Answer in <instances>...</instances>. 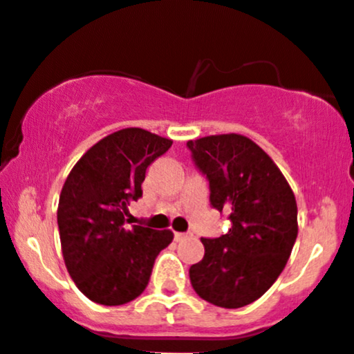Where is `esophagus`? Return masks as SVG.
<instances>
[{
    "label": "esophagus",
    "instance_id": "esophagus-1",
    "mask_svg": "<svg viewBox=\"0 0 354 354\" xmlns=\"http://www.w3.org/2000/svg\"><path fill=\"white\" fill-rule=\"evenodd\" d=\"M183 238H187V234H185V233H174V240H176V241L183 240Z\"/></svg>",
    "mask_w": 354,
    "mask_h": 354
}]
</instances>
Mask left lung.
Returning a JSON list of instances; mask_svg holds the SVG:
<instances>
[{"mask_svg": "<svg viewBox=\"0 0 354 354\" xmlns=\"http://www.w3.org/2000/svg\"><path fill=\"white\" fill-rule=\"evenodd\" d=\"M187 145L209 180L210 203L231 221L226 234L202 240L205 253L190 267L192 286L212 305L241 308L286 267L298 236L295 194L269 154L245 135H209Z\"/></svg>", "mask_w": 354, "mask_h": 354, "instance_id": "1", "label": "left lung"}]
</instances>
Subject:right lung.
Returning a JSON list of instances; mask_svg holds the SVG:
<instances>
[{
    "instance_id": "obj_1",
    "label": "right lung",
    "mask_w": 354,
    "mask_h": 354,
    "mask_svg": "<svg viewBox=\"0 0 354 354\" xmlns=\"http://www.w3.org/2000/svg\"><path fill=\"white\" fill-rule=\"evenodd\" d=\"M173 145L144 128L101 138L68 174L58 203L63 260L77 288L99 305H124L144 292L173 231L124 227L128 202L142 197L145 169Z\"/></svg>"
}]
</instances>
